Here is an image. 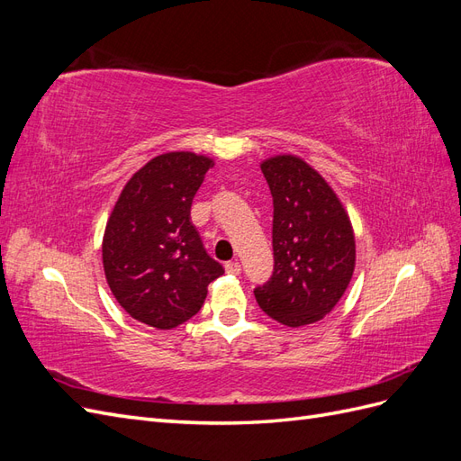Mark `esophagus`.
<instances>
[{
    "mask_svg": "<svg viewBox=\"0 0 461 461\" xmlns=\"http://www.w3.org/2000/svg\"><path fill=\"white\" fill-rule=\"evenodd\" d=\"M225 271L229 273V275H240V263L239 261H229L227 265H225Z\"/></svg>",
    "mask_w": 461,
    "mask_h": 461,
    "instance_id": "esophagus-1",
    "label": "esophagus"
}]
</instances>
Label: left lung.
<instances>
[{"label":"left lung","instance_id":"obj_1","mask_svg":"<svg viewBox=\"0 0 461 461\" xmlns=\"http://www.w3.org/2000/svg\"><path fill=\"white\" fill-rule=\"evenodd\" d=\"M273 196V273L254 288L259 308L288 327L315 323L350 285L356 240L340 200L294 156L261 163Z\"/></svg>","mask_w":461,"mask_h":461}]
</instances>
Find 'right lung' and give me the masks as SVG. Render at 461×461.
Returning a JSON list of instances; mask_svg holds the SVG:
<instances>
[{
    "mask_svg": "<svg viewBox=\"0 0 461 461\" xmlns=\"http://www.w3.org/2000/svg\"><path fill=\"white\" fill-rule=\"evenodd\" d=\"M213 161L171 151L148 161L122 188L104 234V271L131 317L173 329L196 315L207 285L225 273L205 252L190 205Z\"/></svg>",
    "mask_w": 461,
    "mask_h": 461,
    "instance_id": "add662e5",
    "label": "right lung"
}]
</instances>
